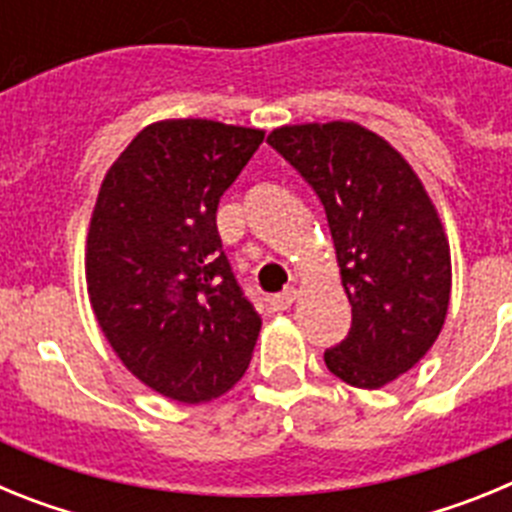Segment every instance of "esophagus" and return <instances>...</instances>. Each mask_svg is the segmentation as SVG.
<instances>
[{"label":"esophagus","mask_w":512,"mask_h":512,"mask_svg":"<svg viewBox=\"0 0 512 512\" xmlns=\"http://www.w3.org/2000/svg\"><path fill=\"white\" fill-rule=\"evenodd\" d=\"M295 300H297V289L287 287L284 292H279V295L271 297V307H274L277 312H284V310H289V307H292V302H295Z\"/></svg>","instance_id":"esophagus-1"}]
</instances>
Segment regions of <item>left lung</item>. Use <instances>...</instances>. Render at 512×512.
<instances>
[{"instance_id":"left-lung-1","label":"left lung","mask_w":512,"mask_h":512,"mask_svg":"<svg viewBox=\"0 0 512 512\" xmlns=\"http://www.w3.org/2000/svg\"><path fill=\"white\" fill-rule=\"evenodd\" d=\"M266 143L323 202L351 302V330L325 366L351 387H384L428 354L449 310L451 253L436 205L402 153L359 122L284 125Z\"/></svg>"}]
</instances>
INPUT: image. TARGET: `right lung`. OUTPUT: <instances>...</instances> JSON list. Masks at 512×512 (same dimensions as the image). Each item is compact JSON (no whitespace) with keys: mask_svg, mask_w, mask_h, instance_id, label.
<instances>
[{"mask_svg":"<svg viewBox=\"0 0 512 512\" xmlns=\"http://www.w3.org/2000/svg\"><path fill=\"white\" fill-rule=\"evenodd\" d=\"M261 140L264 130L200 117L153 122L99 187L87 235L94 318L128 372L176 402L228 392L259 338L215 215Z\"/></svg>","mask_w":512,"mask_h":512,"instance_id":"right-lung-1","label":"right lung"}]
</instances>
